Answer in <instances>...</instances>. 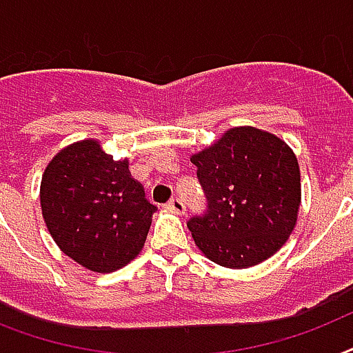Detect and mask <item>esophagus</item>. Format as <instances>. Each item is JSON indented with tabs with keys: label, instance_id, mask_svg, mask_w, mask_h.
<instances>
[{
	"label": "esophagus",
	"instance_id": "esophagus-1",
	"mask_svg": "<svg viewBox=\"0 0 353 353\" xmlns=\"http://www.w3.org/2000/svg\"><path fill=\"white\" fill-rule=\"evenodd\" d=\"M166 209L174 212V214H183L185 212V203H183L179 198H172L168 203H166Z\"/></svg>",
	"mask_w": 353,
	"mask_h": 353
}]
</instances>
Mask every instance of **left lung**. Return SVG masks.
Returning a JSON list of instances; mask_svg holds the SVG:
<instances>
[{
  "label": "left lung",
  "mask_w": 353,
  "mask_h": 353,
  "mask_svg": "<svg viewBox=\"0 0 353 353\" xmlns=\"http://www.w3.org/2000/svg\"><path fill=\"white\" fill-rule=\"evenodd\" d=\"M209 201L188 220L205 256L229 269H247L284 245L301 207V168L293 150L252 126L227 130L190 157Z\"/></svg>",
  "instance_id": "obj_1"
}]
</instances>
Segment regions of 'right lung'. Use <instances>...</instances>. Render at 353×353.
<instances>
[{"label": "right lung", "mask_w": 353, "mask_h": 353, "mask_svg": "<svg viewBox=\"0 0 353 353\" xmlns=\"http://www.w3.org/2000/svg\"><path fill=\"white\" fill-rule=\"evenodd\" d=\"M97 139L58 152L41 176L47 231L63 254L95 273L124 268L143 249L157 207L128 168Z\"/></svg>", "instance_id": "1"}]
</instances>
